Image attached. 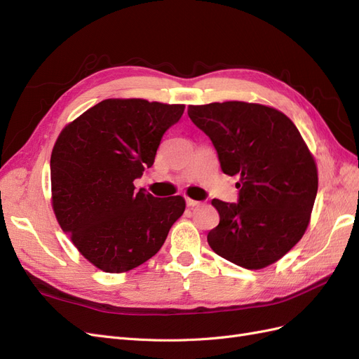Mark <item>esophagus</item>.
<instances>
[{"label":"esophagus","mask_w":359,"mask_h":359,"mask_svg":"<svg viewBox=\"0 0 359 359\" xmlns=\"http://www.w3.org/2000/svg\"><path fill=\"white\" fill-rule=\"evenodd\" d=\"M186 202H187V206H190V208H194V206H198L201 203L199 201H194V199H190V198H186Z\"/></svg>","instance_id":"esophagus-1"}]
</instances>
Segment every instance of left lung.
I'll return each mask as SVG.
<instances>
[{
  "label": "left lung",
  "mask_w": 359,
  "mask_h": 359,
  "mask_svg": "<svg viewBox=\"0 0 359 359\" xmlns=\"http://www.w3.org/2000/svg\"><path fill=\"white\" fill-rule=\"evenodd\" d=\"M211 139L226 175H240L238 203L212 199L220 223L208 233L214 252L247 269L277 262L306 232L318 194V169L290 119L245 102L189 106Z\"/></svg>",
  "instance_id": "1"
}]
</instances>
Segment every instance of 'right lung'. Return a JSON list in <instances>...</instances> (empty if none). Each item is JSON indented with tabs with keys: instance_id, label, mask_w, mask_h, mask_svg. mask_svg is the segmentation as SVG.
<instances>
[{
	"instance_id": "1",
	"label": "right lung",
	"mask_w": 359,
	"mask_h": 359,
	"mask_svg": "<svg viewBox=\"0 0 359 359\" xmlns=\"http://www.w3.org/2000/svg\"><path fill=\"white\" fill-rule=\"evenodd\" d=\"M184 107L107 99L57 139L50 156L53 212L82 256L104 273L147 262L186 210L182 196L154 198L133 184L153 166L163 135Z\"/></svg>"
}]
</instances>
